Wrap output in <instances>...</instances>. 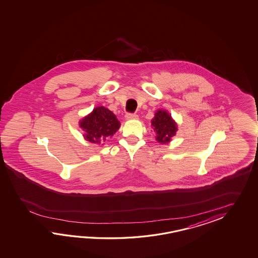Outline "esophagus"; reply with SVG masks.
I'll return each instance as SVG.
<instances>
[{"mask_svg":"<svg viewBox=\"0 0 258 258\" xmlns=\"http://www.w3.org/2000/svg\"><path fill=\"white\" fill-rule=\"evenodd\" d=\"M125 118L127 120H133V119H137L138 115L136 113H126L125 114Z\"/></svg>","mask_w":258,"mask_h":258,"instance_id":"1","label":"esophagus"}]
</instances>
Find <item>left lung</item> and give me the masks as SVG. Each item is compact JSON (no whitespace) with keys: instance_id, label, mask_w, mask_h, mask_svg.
Instances as JSON below:
<instances>
[{"instance_id":"1","label":"left lung","mask_w":258,"mask_h":258,"mask_svg":"<svg viewBox=\"0 0 258 258\" xmlns=\"http://www.w3.org/2000/svg\"><path fill=\"white\" fill-rule=\"evenodd\" d=\"M151 122L157 134L156 140L159 143L169 142L177 131V124L165 110H158Z\"/></svg>"}]
</instances>
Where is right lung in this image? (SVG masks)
I'll use <instances>...</instances> for the list:
<instances>
[{
    "instance_id": "add662e5",
    "label": "right lung",
    "mask_w": 258,
    "mask_h": 258,
    "mask_svg": "<svg viewBox=\"0 0 258 258\" xmlns=\"http://www.w3.org/2000/svg\"><path fill=\"white\" fill-rule=\"evenodd\" d=\"M120 125L113 112L102 106L96 108L80 121V127L86 132L84 137L91 143H100L106 137H112Z\"/></svg>"
}]
</instances>
